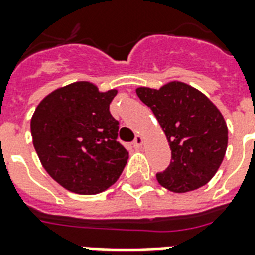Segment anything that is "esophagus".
I'll list each match as a JSON object with an SVG mask.
<instances>
[{"label": "esophagus", "instance_id": "1", "mask_svg": "<svg viewBox=\"0 0 255 255\" xmlns=\"http://www.w3.org/2000/svg\"><path fill=\"white\" fill-rule=\"evenodd\" d=\"M141 144H143V137H141L140 135H136L135 136V140H133V143H132V145H133V148H140Z\"/></svg>", "mask_w": 255, "mask_h": 255}]
</instances>
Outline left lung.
I'll return each instance as SVG.
<instances>
[{
	"instance_id": "8db88e82",
	"label": "left lung",
	"mask_w": 255,
	"mask_h": 255,
	"mask_svg": "<svg viewBox=\"0 0 255 255\" xmlns=\"http://www.w3.org/2000/svg\"><path fill=\"white\" fill-rule=\"evenodd\" d=\"M136 93L152 110L170 144V166L156 174L159 183L174 192L205 186L218 171L227 148V126L218 108L180 81L160 89L140 87Z\"/></svg>"
}]
</instances>
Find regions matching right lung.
Returning <instances> with one entry per match:
<instances>
[{"instance_id": "1", "label": "right lung", "mask_w": 255, "mask_h": 255, "mask_svg": "<svg viewBox=\"0 0 255 255\" xmlns=\"http://www.w3.org/2000/svg\"><path fill=\"white\" fill-rule=\"evenodd\" d=\"M118 91L99 92L88 81L58 88L30 122L33 145L46 172L64 188L93 195L111 187L127 164L118 141L119 122L110 112Z\"/></svg>"}]
</instances>
